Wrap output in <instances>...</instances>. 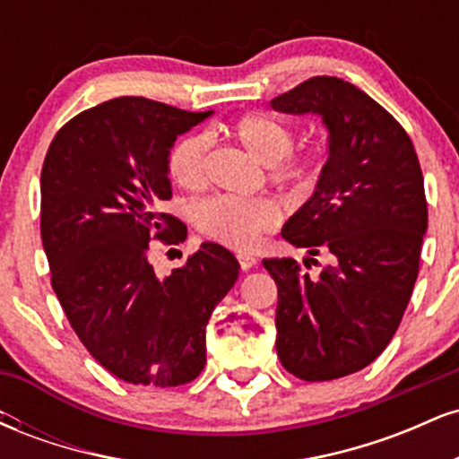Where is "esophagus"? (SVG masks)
Instances as JSON below:
<instances>
[{
  "mask_svg": "<svg viewBox=\"0 0 459 459\" xmlns=\"http://www.w3.org/2000/svg\"><path fill=\"white\" fill-rule=\"evenodd\" d=\"M237 261H239L241 270H244V272L252 270V267L256 265V259H255V256H252V255H246V252H239V255H237Z\"/></svg>",
  "mask_w": 459,
  "mask_h": 459,
  "instance_id": "obj_1",
  "label": "esophagus"
}]
</instances>
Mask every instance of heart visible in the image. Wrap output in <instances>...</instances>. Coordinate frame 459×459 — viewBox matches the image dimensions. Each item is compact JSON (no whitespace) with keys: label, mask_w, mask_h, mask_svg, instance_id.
I'll list each match as a JSON object with an SVG mask.
<instances>
[{"label":"heart","mask_w":459,"mask_h":459,"mask_svg":"<svg viewBox=\"0 0 459 459\" xmlns=\"http://www.w3.org/2000/svg\"><path fill=\"white\" fill-rule=\"evenodd\" d=\"M233 135L244 149L272 168L278 186L307 194L317 181V168L308 160H289L296 135L287 125L267 114L241 116L233 125ZM212 138L207 134H189L172 146L168 157L170 175L181 187L196 189L207 177ZM194 220L204 235L218 244L235 250H250L259 244L261 235L270 233L281 222V209L270 198L218 196L204 198L194 207Z\"/></svg>","instance_id":"obj_1"}]
</instances>
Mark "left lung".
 I'll return each mask as SVG.
<instances>
[{
    "label": "left lung",
    "instance_id": "8db88e82",
    "mask_svg": "<svg viewBox=\"0 0 459 459\" xmlns=\"http://www.w3.org/2000/svg\"><path fill=\"white\" fill-rule=\"evenodd\" d=\"M270 105L328 131L313 196L282 237L330 265L308 276L293 259H263L278 287L276 351L299 380H336L371 365L399 328L428 230L423 172L402 125L354 83L310 77Z\"/></svg>",
    "mask_w": 459,
    "mask_h": 459
}]
</instances>
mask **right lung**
<instances>
[{"label": "right lung", "mask_w": 459, "mask_h": 459, "mask_svg": "<svg viewBox=\"0 0 459 459\" xmlns=\"http://www.w3.org/2000/svg\"><path fill=\"white\" fill-rule=\"evenodd\" d=\"M209 112L120 97L56 134L40 175V237L54 287L79 341L120 380L181 386L207 362V324L239 276L224 246L204 241L160 278L151 239L177 244L168 157ZM187 235V230H186Z\"/></svg>", "instance_id": "1"}]
</instances>
